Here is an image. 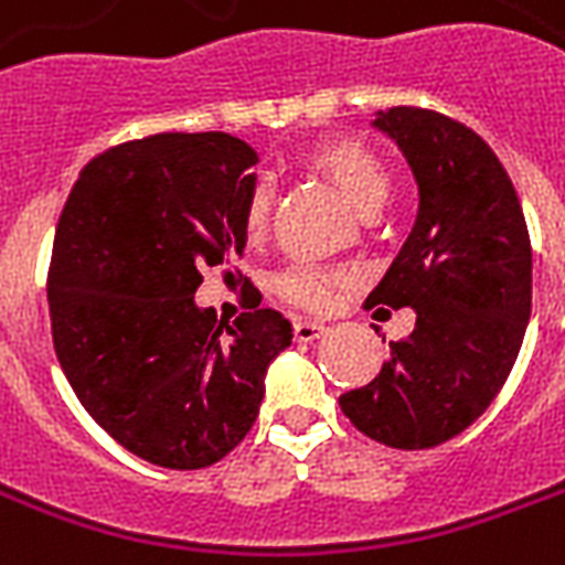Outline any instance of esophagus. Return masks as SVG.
Returning a JSON list of instances; mask_svg holds the SVG:
<instances>
[{"mask_svg":"<svg viewBox=\"0 0 565 565\" xmlns=\"http://www.w3.org/2000/svg\"><path fill=\"white\" fill-rule=\"evenodd\" d=\"M326 331V326L322 322H313V320H296L292 322V338L299 340V343H311V340H317Z\"/></svg>","mask_w":565,"mask_h":565,"instance_id":"esophagus-1","label":"esophagus"}]
</instances>
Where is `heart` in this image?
<instances>
[{
  "mask_svg": "<svg viewBox=\"0 0 565 565\" xmlns=\"http://www.w3.org/2000/svg\"><path fill=\"white\" fill-rule=\"evenodd\" d=\"M313 166L320 168L322 174L334 180V186L350 198L352 204L359 206L361 213H376L379 206L385 204L391 195V180H387L385 166L379 162L376 153L359 141H334L329 148L313 153ZM273 183L269 180H257L245 204V234L257 239L266 234L269 227V215H273ZM340 281V273L334 269H322V266H290L278 275L275 290L281 292L284 299L308 308V311H322L329 308L331 287Z\"/></svg>",
  "mask_w": 565,
  "mask_h": 565,
  "instance_id": "heart-1",
  "label": "heart"
}]
</instances>
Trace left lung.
<instances>
[{
  "label": "left lung",
  "mask_w": 565,
  "mask_h": 565,
  "mask_svg": "<svg viewBox=\"0 0 565 565\" xmlns=\"http://www.w3.org/2000/svg\"><path fill=\"white\" fill-rule=\"evenodd\" d=\"M406 157L417 218L367 308H412L379 376L340 397L355 429L397 450L459 436L492 406L531 320V236L501 159L473 129L429 109L376 111Z\"/></svg>",
  "instance_id": "obj_1"
}]
</instances>
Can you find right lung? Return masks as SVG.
I'll use <instances>...</instances> for the list:
<instances>
[{
  "instance_id": "obj_1",
  "label": "right lung",
  "mask_w": 565,
  "mask_h": 565,
  "mask_svg": "<svg viewBox=\"0 0 565 565\" xmlns=\"http://www.w3.org/2000/svg\"><path fill=\"white\" fill-rule=\"evenodd\" d=\"M254 166L257 150L227 132H159L92 159L58 218L46 281L58 364L85 412L159 468L231 454L292 340L273 308L227 326L195 301L201 269L243 254Z\"/></svg>"
}]
</instances>
